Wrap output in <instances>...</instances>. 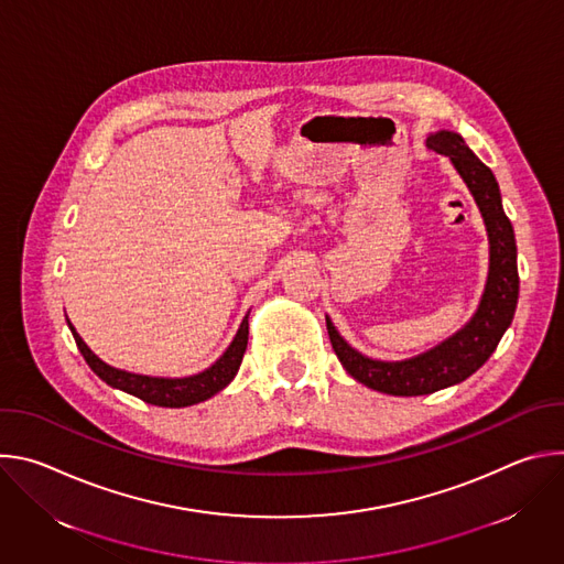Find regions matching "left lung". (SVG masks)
Masks as SVG:
<instances>
[{
	"label": "left lung",
	"mask_w": 564,
	"mask_h": 564,
	"mask_svg": "<svg viewBox=\"0 0 564 564\" xmlns=\"http://www.w3.org/2000/svg\"><path fill=\"white\" fill-rule=\"evenodd\" d=\"M426 147L451 158L485 218L491 246L489 276L477 312L468 324L433 350L406 361H377L364 357L344 341L333 321L326 316L330 344L348 375L372 390L394 397H417L448 388L485 366L511 326L520 292L516 234L502 209V196L494 172L455 131L431 133Z\"/></svg>",
	"instance_id": "8db88e82"
}]
</instances>
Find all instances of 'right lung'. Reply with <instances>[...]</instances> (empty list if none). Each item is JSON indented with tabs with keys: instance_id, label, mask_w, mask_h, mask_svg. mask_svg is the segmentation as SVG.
<instances>
[{
	"instance_id": "add662e5",
	"label": "right lung",
	"mask_w": 564,
	"mask_h": 564,
	"mask_svg": "<svg viewBox=\"0 0 564 564\" xmlns=\"http://www.w3.org/2000/svg\"><path fill=\"white\" fill-rule=\"evenodd\" d=\"M68 328L73 333V339H75L79 352H83V357L87 359L91 370L102 381L147 401V404L163 406V409L194 406V404H198V401H205V399L214 397L216 392H220L236 377L240 361H243V355L248 348V335H250V324H248V314H246L243 324H240L234 341L220 355V359H216V364H212L207 370L192 375V377L165 379V377H147V375L118 370V368L105 364L89 350V346L83 341V337L75 333V328L70 324H68Z\"/></svg>"
}]
</instances>
